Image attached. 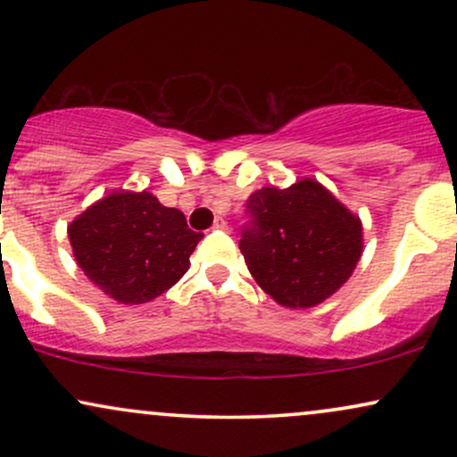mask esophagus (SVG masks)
Wrapping results in <instances>:
<instances>
[{"label": "esophagus", "mask_w": 457, "mask_h": 457, "mask_svg": "<svg viewBox=\"0 0 457 457\" xmlns=\"http://www.w3.org/2000/svg\"><path fill=\"white\" fill-rule=\"evenodd\" d=\"M212 229H228V223H225V219H221V217H217V219H214V225H212Z\"/></svg>", "instance_id": "esophagus-1"}]
</instances>
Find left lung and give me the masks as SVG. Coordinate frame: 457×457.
I'll use <instances>...</instances> for the list:
<instances>
[{"label": "left lung", "mask_w": 457, "mask_h": 457, "mask_svg": "<svg viewBox=\"0 0 457 457\" xmlns=\"http://www.w3.org/2000/svg\"><path fill=\"white\" fill-rule=\"evenodd\" d=\"M246 208L253 225L240 238V253L258 286L283 307L327 301L363 255L361 219L313 178L287 188L262 187Z\"/></svg>", "instance_id": "8db88e82"}]
</instances>
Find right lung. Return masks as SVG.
I'll return each instance as SVG.
<instances>
[{
  "instance_id": "add662e5",
  "label": "right lung",
  "mask_w": 457,
  "mask_h": 457,
  "mask_svg": "<svg viewBox=\"0 0 457 457\" xmlns=\"http://www.w3.org/2000/svg\"><path fill=\"white\" fill-rule=\"evenodd\" d=\"M202 236L148 191L109 193L68 225L79 269L122 305L154 301L180 281Z\"/></svg>"
}]
</instances>
